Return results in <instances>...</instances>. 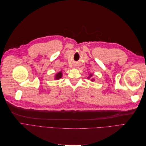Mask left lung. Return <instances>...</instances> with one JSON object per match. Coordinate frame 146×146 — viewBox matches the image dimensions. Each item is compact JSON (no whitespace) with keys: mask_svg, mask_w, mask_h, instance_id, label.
Masks as SVG:
<instances>
[{"mask_svg":"<svg viewBox=\"0 0 146 146\" xmlns=\"http://www.w3.org/2000/svg\"><path fill=\"white\" fill-rule=\"evenodd\" d=\"M92 74H90V77H92ZM90 77H88V78H89Z\"/></svg>","mask_w":146,"mask_h":146,"instance_id":"1","label":"left lung"}]
</instances>
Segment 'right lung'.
Wrapping results in <instances>:
<instances>
[{
    "mask_svg": "<svg viewBox=\"0 0 146 146\" xmlns=\"http://www.w3.org/2000/svg\"><path fill=\"white\" fill-rule=\"evenodd\" d=\"M62 74L61 72L58 73L56 75V77H55V78H56V80H58L59 78H60L62 77Z\"/></svg>",
    "mask_w": 146,
    "mask_h": 146,
    "instance_id": "add662e5",
    "label": "right lung"
}]
</instances>
